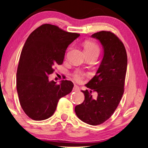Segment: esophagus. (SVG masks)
I'll return each mask as SVG.
<instances>
[{
	"instance_id": "esophagus-1",
	"label": "esophagus",
	"mask_w": 148,
	"mask_h": 148,
	"mask_svg": "<svg viewBox=\"0 0 148 148\" xmlns=\"http://www.w3.org/2000/svg\"><path fill=\"white\" fill-rule=\"evenodd\" d=\"M73 90L74 91H79V87L77 86V85H74Z\"/></svg>"
}]
</instances>
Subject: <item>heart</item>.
<instances>
[{"label": "heart", "instance_id": "b5f03b06", "mask_svg": "<svg viewBox=\"0 0 148 148\" xmlns=\"http://www.w3.org/2000/svg\"><path fill=\"white\" fill-rule=\"evenodd\" d=\"M84 50L86 54H90L100 52V48L96 42L92 41H86L84 43ZM84 74L81 71H77L73 74L74 78L77 81H81L84 78Z\"/></svg>", "mask_w": 148, "mask_h": 148}]
</instances>
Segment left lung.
Masks as SVG:
<instances>
[{
	"mask_svg": "<svg viewBox=\"0 0 148 148\" xmlns=\"http://www.w3.org/2000/svg\"><path fill=\"white\" fill-rule=\"evenodd\" d=\"M104 48V56L96 75L86 85L90 90L82 91L85 100L75 106L80 120L91 125L104 123L112 116L124 93L127 66L126 49L121 40L111 32L101 31L92 35ZM98 93L92 98V92Z\"/></svg>",
	"mask_w": 148,
	"mask_h": 148,
	"instance_id": "obj_1",
	"label": "left lung"
}]
</instances>
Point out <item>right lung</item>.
Instances as JSON below:
<instances>
[{"label": "right lung", "instance_id": "obj_1", "mask_svg": "<svg viewBox=\"0 0 148 148\" xmlns=\"http://www.w3.org/2000/svg\"><path fill=\"white\" fill-rule=\"evenodd\" d=\"M80 34L64 31L56 25L43 24L27 38L17 71V90L24 112L35 121L47 119L55 112L60 98L69 94L72 82H49L56 64L63 62L66 50Z\"/></svg>", "mask_w": 148, "mask_h": 148}]
</instances>
